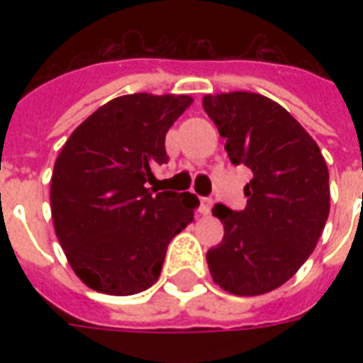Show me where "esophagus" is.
<instances>
[{"instance_id":"34e87169","label":"esophagus","mask_w":363,"mask_h":363,"mask_svg":"<svg viewBox=\"0 0 363 363\" xmlns=\"http://www.w3.org/2000/svg\"><path fill=\"white\" fill-rule=\"evenodd\" d=\"M211 207H213V199H211V198L199 199V213H201V215H203V216L209 215Z\"/></svg>"}]
</instances>
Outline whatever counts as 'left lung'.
Here are the masks:
<instances>
[{"mask_svg": "<svg viewBox=\"0 0 363 363\" xmlns=\"http://www.w3.org/2000/svg\"><path fill=\"white\" fill-rule=\"evenodd\" d=\"M233 165H247L245 211L216 203L224 239L207 252L213 281L259 296L292 279L315 250L330 215V173L315 139L284 107L254 92L205 96Z\"/></svg>", "mask_w": 363, "mask_h": 363, "instance_id": "left-lung-1", "label": "left lung"}]
</instances>
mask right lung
Here are the masks:
<instances>
[{"instance_id": "obj_1", "label": "right lung", "mask_w": 363, "mask_h": 363, "mask_svg": "<svg viewBox=\"0 0 363 363\" xmlns=\"http://www.w3.org/2000/svg\"><path fill=\"white\" fill-rule=\"evenodd\" d=\"M190 96L130 94L82 122L54 162L50 209L65 258L88 288L131 296L158 281L167 245L194 220L190 192H150L165 133Z\"/></svg>"}]
</instances>
